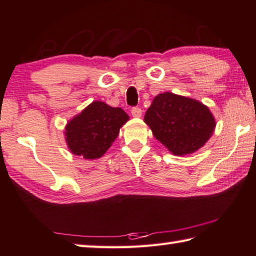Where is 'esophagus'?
<instances>
[{
  "instance_id": "1",
  "label": "esophagus",
  "mask_w": 256,
  "mask_h": 256,
  "mask_svg": "<svg viewBox=\"0 0 256 256\" xmlns=\"http://www.w3.org/2000/svg\"><path fill=\"white\" fill-rule=\"evenodd\" d=\"M131 112H132L133 118H141V115H142L141 108H138V107H133L131 110Z\"/></svg>"
}]
</instances>
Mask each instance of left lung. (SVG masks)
Returning a JSON list of instances; mask_svg holds the SVG:
<instances>
[{"label":"left lung","instance_id":"8db88e82","mask_svg":"<svg viewBox=\"0 0 256 256\" xmlns=\"http://www.w3.org/2000/svg\"><path fill=\"white\" fill-rule=\"evenodd\" d=\"M144 122L154 138L176 156L196 152L206 144L216 128L214 115L206 105L172 92L154 97Z\"/></svg>","mask_w":256,"mask_h":256}]
</instances>
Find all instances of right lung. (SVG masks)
Wrapping results in <instances>:
<instances>
[{
	"label": "right lung",
	"mask_w": 256,
	"mask_h": 256,
	"mask_svg": "<svg viewBox=\"0 0 256 256\" xmlns=\"http://www.w3.org/2000/svg\"><path fill=\"white\" fill-rule=\"evenodd\" d=\"M128 120V115L122 108L94 102L66 124L64 134L68 149L84 159L100 158Z\"/></svg>",
	"instance_id": "add662e5"
}]
</instances>
